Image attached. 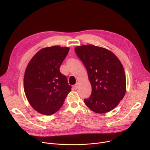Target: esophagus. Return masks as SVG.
I'll use <instances>...</instances> for the list:
<instances>
[{
	"label": "esophagus",
	"instance_id": "obj_1",
	"mask_svg": "<svg viewBox=\"0 0 150 150\" xmlns=\"http://www.w3.org/2000/svg\"><path fill=\"white\" fill-rule=\"evenodd\" d=\"M78 86H79V83L78 82H77L75 85H74V89H77L78 88Z\"/></svg>",
	"mask_w": 150,
	"mask_h": 150
}]
</instances>
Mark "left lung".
Returning <instances> with one entry per match:
<instances>
[{
    "instance_id": "1",
    "label": "left lung",
    "mask_w": 150,
    "mask_h": 150,
    "mask_svg": "<svg viewBox=\"0 0 150 150\" xmlns=\"http://www.w3.org/2000/svg\"><path fill=\"white\" fill-rule=\"evenodd\" d=\"M75 51L88 71L92 87L84 103L96 113L111 111L126 92V77L120 60L111 51L93 45L78 46Z\"/></svg>"
}]
</instances>
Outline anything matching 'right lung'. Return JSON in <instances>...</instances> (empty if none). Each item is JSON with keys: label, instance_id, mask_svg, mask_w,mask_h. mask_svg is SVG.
<instances>
[{"label": "right lung", "instance_id": "1", "mask_svg": "<svg viewBox=\"0 0 150 150\" xmlns=\"http://www.w3.org/2000/svg\"><path fill=\"white\" fill-rule=\"evenodd\" d=\"M68 47L53 46L37 52L25 70L23 88L31 106L39 113L50 115L61 108L72 86L60 66Z\"/></svg>", "mask_w": 150, "mask_h": 150}]
</instances>
